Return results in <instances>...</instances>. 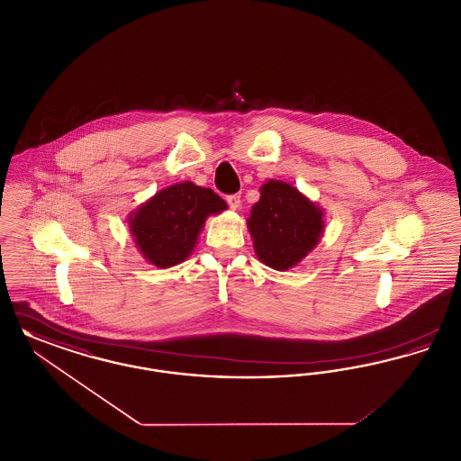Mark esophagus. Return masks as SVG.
Instances as JSON below:
<instances>
[{"label":"esophagus","instance_id":"esophagus-1","mask_svg":"<svg viewBox=\"0 0 461 461\" xmlns=\"http://www.w3.org/2000/svg\"><path fill=\"white\" fill-rule=\"evenodd\" d=\"M226 202H228V205H230V209H231V211H237V209L240 207V195H239V194H235V195H228V197H226Z\"/></svg>","mask_w":461,"mask_h":461}]
</instances>
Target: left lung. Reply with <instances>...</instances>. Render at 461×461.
I'll return each instance as SVG.
<instances>
[{"label": "left lung", "mask_w": 461, "mask_h": 461, "mask_svg": "<svg viewBox=\"0 0 461 461\" xmlns=\"http://www.w3.org/2000/svg\"><path fill=\"white\" fill-rule=\"evenodd\" d=\"M247 228L261 263L286 271L301 263L323 233V211L292 185L269 179Z\"/></svg>", "instance_id": "left-lung-1"}]
</instances>
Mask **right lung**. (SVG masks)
Returning <instances> with one entry per match:
<instances>
[{
    "instance_id": "1",
    "label": "right lung",
    "mask_w": 461,
    "mask_h": 461,
    "mask_svg": "<svg viewBox=\"0 0 461 461\" xmlns=\"http://www.w3.org/2000/svg\"><path fill=\"white\" fill-rule=\"evenodd\" d=\"M224 209L226 202L211 188L176 183L131 212L130 231L149 263L171 267L194 252L205 220Z\"/></svg>"
}]
</instances>
